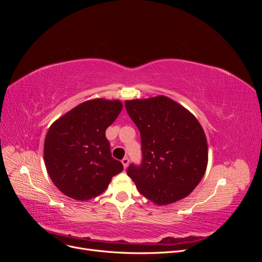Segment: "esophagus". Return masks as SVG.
I'll use <instances>...</instances> for the list:
<instances>
[{
    "instance_id": "obj_1",
    "label": "esophagus",
    "mask_w": 262,
    "mask_h": 262,
    "mask_svg": "<svg viewBox=\"0 0 262 262\" xmlns=\"http://www.w3.org/2000/svg\"><path fill=\"white\" fill-rule=\"evenodd\" d=\"M121 163H122V165H123V167H124V168H126V167H128V165H129V158H128V157H124V158H122Z\"/></svg>"
}]
</instances>
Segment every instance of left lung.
I'll use <instances>...</instances> for the list:
<instances>
[{
    "label": "left lung",
    "mask_w": 262,
    "mask_h": 262,
    "mask_svg": "<svg viewBox=\"0 0 262 262\" xmlns=\"http://www.w3.org/2000/svg\"><path fill=\"white\" fill-rule=\"evenodd\" d=\"M141 134L142 162L126 173L141 194L157 205L184 199L201 181L208 142L196 118L166 96L125 101Z\"/></svg>",
    "instance_id": "left-lung-1"
}]
</instances>
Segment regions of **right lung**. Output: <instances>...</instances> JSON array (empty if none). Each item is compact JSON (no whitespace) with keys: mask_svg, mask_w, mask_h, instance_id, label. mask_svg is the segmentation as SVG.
<instances>
[{"mask_svg":"<svg viewBox=\"0 0 262 262\" xmlns=\"http://www.w3.org/2000/svg\"><path fill=\"white\" fill-rule=\"evenodd\" d=\"M121 109L120 100H87L51 124L45 140V165L62 193L91 200L122 171L123 165L112 156L106 138V129Z\"/></svg>","mask_w":262,"mask_h":262,"instance_id":"add662e5","label":"right lung"}]
</instances>
